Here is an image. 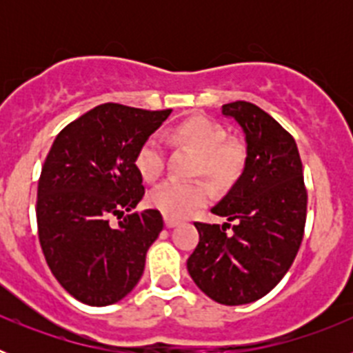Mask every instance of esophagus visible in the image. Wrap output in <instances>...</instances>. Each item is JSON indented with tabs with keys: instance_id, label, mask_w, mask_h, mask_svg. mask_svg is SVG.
I'll return each instance as SVG.
<instances>
[{
	"instance_id": "obj_1",
	"label": "esophagus",
	"mask_w": 353,
	"mask_h": 353,
	"mask_svg": "<svg viewBox=\"0 0 353 353\" xmlns=\"http://www.w3.org/2000/svg\"><path fill=\"white\" fill-rule=\"evenodd\" d=\"M164 224H166V228H174L176 224H180L179 219H173V217H164Z\"/></svg>"
}]
</instances>
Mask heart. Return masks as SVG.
I'll use <instances>...</instances> for the list:
<instances>
[{
    "label": "heart",
    "mask_w": 353,
    "mask_h": 353,
    "mask_svg": "<svg viewBox=\"0 0 353 353\" xmlns=\"http://www.w3.org/2000/svg\"><path fill=\"white\" fill-rule=\"evenodd\" d=\"M174 141L187 145L198 154L196 173L205 174L217 185H228L244 170L245 150L239 141H226V130L208 118H189L171 132ZM136 170L143 179L154 182L164 171V145L157 134L146 138L136 152ZM210 189L201 180H168L150 192L152 207L173 219L191 214L207 203Z\"/></svg>",
    "instance_id": "obj_1"
}]
</instances>
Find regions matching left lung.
I'll list each match as a JSON object with an SVG mask.
<instances>
[{
	"instance_id": "obj_1",
	"label": "left lung",
	"mask_w": 353,
	"mask_h": 353,
	"mask_svg": "<svg viewBox=\"0 0 353 353\" xmlns=\"http://www.w3.org/2000/svg\"><path fill=\"white\" fill-rule=\"evenodd\" d=\"M221 111L244 130L248 157L235 185L212 208L228 223H194L199 242L187 270L212 301L240 305L267 295L292 267L307 192L292 134L251 102H230Z\"/></svg>"
}]
</instances>
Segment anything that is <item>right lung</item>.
I'll return each instance as SVG.
<instances>
[{
  "label": "right lung",
  "instance_id": "add662e5",
  "mask_svg": "<svg viewBox=\"0 0 353 353\" xmlns=\"http://www.w3.org/2000/svg\"><path fill=\"white\" fill-rule=\"evenodd\" d=\"M170 113L101 104L49 150L37 192L39 240L52 276L83 304H114L141 279L164 223L154 208L132 212L145 196L134 159Z\"/></svg>",
  "mask_w": 353,
  "mask_h": 353
}]
</instances>
